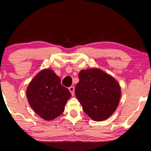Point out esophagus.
I'll list each match as a JSON object with an SVG mask.
<instances>
[{
    "label": "esophagus",
    "instance_id": "1",
    "mask_svg": "<svg viewBox=\"0 0 151 151\" xmlns=\"http://www.w3.org/2000/svg\"><path fill=\"white\" fill-rule=\"evenodd\" d=\"M68 89H69V91L71 93V94H72L73 96H74V94H75V88H74V86H70Z\"/></svg>",
    "mask_w": 151,
    "mask_h": 151
}]
</instances>
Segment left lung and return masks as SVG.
Wrapping results in <instances>:
<instances>
[{
  "mask_svg": "<svg viewBox=\"0 0 151 151\" xmlns=\"http://www.w3.org/2000/svg\"><path fill=\"white\" fill-rule=\"evenodd\" d=\"M78 78L75 95L83 111L94 121L108 119L115 111L121 98L118 82L99 68L82 70Z\"/></svg>",
  "mask_w": 151,
  "mask_h": 151,
  "instance_id": "left-lung-1",
  "label": "left lung"
}]
</instances>
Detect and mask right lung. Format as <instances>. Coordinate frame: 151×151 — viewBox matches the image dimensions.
I'll use <instances>...</instances> for the list:
<instances>
[{
    "label": "right lung",
    "instance_id": "obj_1",
    "mask_svg": "<svg viewBox=\"0 0 151 151\" xmlns=\"http://www.w3.org/2000/svg\"><path fill=\"white\" fill-rule=\"evenodd\" d=\"M70 96V91L61 85L60 78L50 68L40 71L27 89L30 106L46 121H52L60 116Z\"/></svg>",
    "mask_w": 151,
    "mask_h": 151
}]
</instances>
